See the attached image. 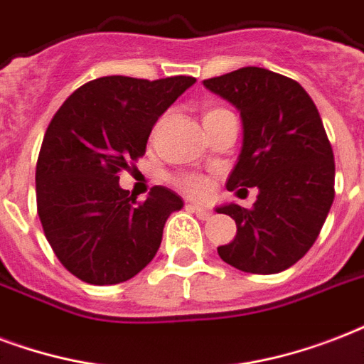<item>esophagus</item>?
Instances as JSON below:
<instances>
[{
  "mask_svg": "<svg viewBox=\"0 0 364 364\" xmlns=\"http://www.w3.org/2000/svg\"><path fill=\"white\" fill-rule=\"evenodd\" d=\"M186 207L190 208L191 213H196L197 218H201V220H208V218L213 216V213H210L208 208L201 207V205H186Z\"/></svg>",
  "mask_w": 364,
  "mask_h": 364,
  "instance_id": "obj_1",
  "label": "esophagus"
}]
</instances>
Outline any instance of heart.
Here are the masks:
<instances>
[{"mask_svg":"<svg viewBox=\"0 0 364 364\" xmlns=\"http://www.w3.org/2000/svg\"><path fill=\"white\" fill-rule=\"evenodd\" d=\"M224 112H226V109L222 108L207 109V112L203 114V121L210 119L214 115L224 114ZM176 186L184 191L186 196L190 197H205L208 193V190H210V186H208L207 180L201 178V176H180V178H176Z\"/></svg>","mask_w":364,"mask_h":364,"instance_id":"1","label":"heart"}]
</instances>
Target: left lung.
Instances as JSON below:
<instances>
[{
  "label": "left lung",
  "mask_w": 364,
  "mask_h": 364,
  "mask_svg": "<svg viewBox=\"0 0 364 364\" xmlns=\"http://www.w3.org/2000/svg\"><path fill=\"white\" fill-rule=\"evenodd\" d=\"M203 85L243 121V148L226 188H258L252 208H216L237 226L218 255L241 272H283L311 249L334 201V154L319 112L298 81L266 68H239Z\"/></svg>",
  "instance_id": "left-lung-1"
}]
</instances>
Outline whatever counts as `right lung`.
<instances>
[{
	"label": "right lung",
	"instance_id": "add662e5",
	"mask_svg": "<svg viewBox=\"0 0 364 364\" xmlns=\"http://www.w3.org/2000/svg\"><path fill=\"white\" fill-rule=\"evenodd\" d=\"M193 83L190 75L98 77L50 119L36 167L38 214L56 258L81 281L123 283L156 256L165 222L184 201L154 186L136 203L119 173L146 154L151 127Z\"/></svg>",
	"mask_w": 364,
	"mask_h": 364
}]
</instances>
